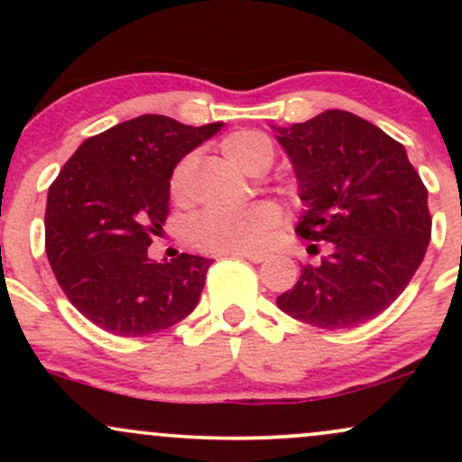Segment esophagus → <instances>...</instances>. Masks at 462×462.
Segmentation results:
<instances>
[{
    "instance_id": "1",
    "label": "esophagus",
    "mask_w": 462,
    "mask_h": 462,
    "mask_svg": "<svg viewBox=\"0 0 462 462\" xmlns=\"http://www.w3.org/2000/svg\"><path fill=\"white\" fill-rule=\"evenodd\" d=\"M226 256L247 258V261H252V263H264V261H267V254H261V252H227Z\"/></svg>"
}]
</instances>
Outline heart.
<instances>
[{
    "label": "heart",
    "mask_w": 462,
    "mask_h": 462,
    "mask_svg": "<svg viewBox=\"0 0 462 462\" xmlns=\"http://www.w3.org/2000/svg\"><path fill=\"white\" fill-rule=\"evenodd\" d=\"M221 152L235 167L245 173L269 169L273 162V143L256 130H238L221 141ZM190 161H182L169 178V195L176 204L189 198ZM282 221V213L272 201H258L241 210L217 213L208 210L195 217L189 226V238L206 252H254L261 249Z\"/></svg>",
    "instance_id": "b5f03b06"
}]
</instances>
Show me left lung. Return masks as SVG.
I'll use <instances>...</instances> for the list:
<instances>
[{
	"label": "left lung",
	"mask_w": 462,
	"mask_h": 462,
	"mask_svg": "<svg viewBox=\"0 0 462 462\" xmlns=\"http://www.w3.org/2000/svg\"><path fill=\"white\" fill-rule=\"evenodd\" d=\"M273 130L306 206L295 232L332 243L275 304L326 330L374 319L400 298L430 243L428 190L404 145L346 110Z\"/></svg>",
	"instance_id": "obj_1"
}]
</instances>
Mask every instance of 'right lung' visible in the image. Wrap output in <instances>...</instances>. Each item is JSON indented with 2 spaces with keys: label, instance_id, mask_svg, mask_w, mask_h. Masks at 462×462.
<instances>
[{
  "label": "right lung",
  "instance_id": "right-lung-1",
  "mask_svg": "<svg viewBox=\"0 0 462 462\" xmlns=\"http://www.w3.org/2000/svg\"><path fill=\"white\" fill-rule=\"evenodd\" d=\"M221 125L124 121L84 141L47 190V258L69 301L102 330L145 337L198 306L213 261L180 254L156 263L147 247L167 221L176 164Z\"/></svg>",
  "mask_w": 462,
  "mask_h": 462
}]
</instances>
